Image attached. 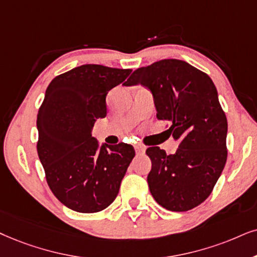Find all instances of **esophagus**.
<instances>
[{
    "label": "esophagus",
    "mask_w": 257,
    "mask_h": 257,
    "mask_svg": "<svg viewBox=\"0 0 257 257\" xmlns=\"http://www.w3.org/2000/svg\"><path fill=\"white\" fill-rule=\"evenodd\" d=\"M135 151H136V154L142 155V154H145L146 148L144 147V146H141V145H136L135 146Z\"/></svg>",
    "instance_id": "obj_1"
}]
</instances>
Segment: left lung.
Here are the masks:
<instances>
[{
	"mask_svg": "<svg viewBox=\"0 0 257 257\" xmlns=\"http://www.w3.org/2000/svg\"><path fill=\"white\" fill-rule=\"evenodd\" d=\"M125 86L151 91L157 117L179 142L177 152L146 151L152 161L147 181L159 205L184 212L210 196L226 162L228 121L211 78L186 61L164 59L134 71Z\"/></svg>",
	"mask_w": 257,
	"mask_h": 257,
	"instance_id": "1",
	"label": "left lung"
}]
</instances>
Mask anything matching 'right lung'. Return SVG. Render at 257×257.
Segmentation results:
<instances>
[{
  "mask_svg": "<svg viewBox=\"0 0 257 257\" xmlns=\"http://www.w3.org/2000/svg\"><path fill=\"white\" fill-rule=\"evenodd\" d=\"M131 73L95 64L74 67L52 80L39 109L38 155L47 184L77 212L106 209L135 157L131 145H99L92 138L97 118L106 116V95Z\"/></svg>",
  "mask_w": 257,
  "mask_h": 257,
  "instance_id": "add662e5",
  "label": "right lung"
}]
</instances>
